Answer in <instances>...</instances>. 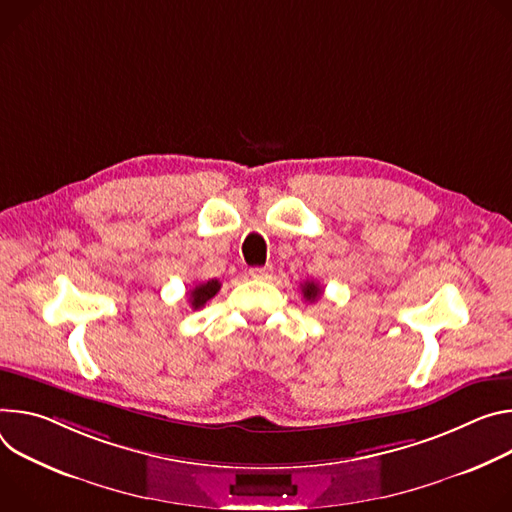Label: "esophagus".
Wrapping results in <instances>:
<instances>
[{"instance_id":"34e87169","label":"esophagus","mask_w":512,"mask_h":512,"mask_svg":"<svg viewBox=\"0 0 512 512\" xmlns=\"http://www.w3.org/2000/svg\"><path fill=\"white\" fill-rule=\"evenodd\" d=\"M272 274V266H256L250 268V276L252 278H268Z\"/></svg>"}]
</instances>
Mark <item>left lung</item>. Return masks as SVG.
<instances>
[{
  "label": "left lung",
  "instance_id": "8db88e82",
  "mask_svg": "<svg viewBox=\"0 0 512 512\" xmlns=\"http://www.w3.org/2000/svg\"><path fill=\"white\" fill-rule=\"evenodd\" d=\"M301 291H303V297H305L309 303H315V301L319 299V295H321V287L317 285V282H313V280L303 282Z\"/></svg>",
  "mask_w": 512,
  "mask_h": 512
}]
</instances>
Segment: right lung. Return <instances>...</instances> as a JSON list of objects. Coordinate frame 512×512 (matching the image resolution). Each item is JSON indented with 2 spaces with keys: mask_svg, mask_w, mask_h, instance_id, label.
<instances>
[{
  "mask_svg": "<svg viewBox=\"0 0 512 512\" xmlns=\"http://www.w3.org/2000/svg\"><path fill=\"white\" fill-rule=\"evenodd\" d=\"M219 289H221V282L215 280V278H211V280H207V282H201V285H195V287L191 289V293H189V297H191V299H189L191 307H193V309L205 307V303H207L209 299H213Z\"/></svg>",
  "mask_w": 512,
  "mask_h": 512,
  "instance_id": "1",
  "label": "right lung"
}]
</instances>
